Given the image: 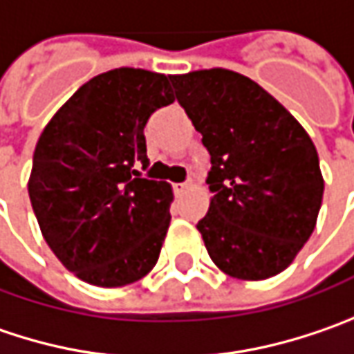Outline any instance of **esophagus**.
<instances>
[{
  "label": "esophagus",
  "mask_w": 354,
  "mask_h": 354,
  "mask_svg": "<svg viewBox=\"0 0 354 354\" xmlns=\"http://www.w3.org/2000/svg\"><path fill=\"white\" fill-rule=\"evenodd\" d=\"M188 186H190L188 182H180V184H174V192H176L178 196H180V194H184V192L188 190Z\"/></svg>",
  "instance_id": "1"
}]
</instances>
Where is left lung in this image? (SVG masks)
Listing matches in <instances>:
<instances>
[{"label":"left lung","instance_id":"obj_1","mask_svg":"<svg viewBox=\"0 0 354 354\" xmlns=\"http://www.w3.org/2000/svg\"><path fill=\"white\" fill-rule=\"evenodd\" d=\"M210 154L208 214L196 228L222 272L264 281L310 239L324 180L301 124L257 82L224 68L170 75Z\"/></svg>","mask_w":354,"mask_h":354}]
</instances>
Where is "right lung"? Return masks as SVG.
<instances>
[{
	"label": "right lung",
	"instance_id": "1",
	"mask_svg": "<svg viewBox=\"0 0 354 354\" xmlns=\"http://www.w3.org/2000/svg\"><path fill=\"white\" fill-rule=\"evenodd\" d=\"M172 102L170 75L110 70L86 82L35 144V218L53 254L88 284L126 286L156 266L174 194L138 166L150 164L148 118Z\"/></svg>",
	"mask_w": 354,
	"mask_h": 354
}]
</instances>
